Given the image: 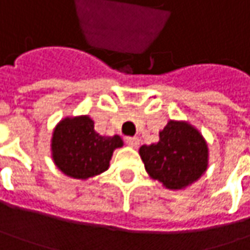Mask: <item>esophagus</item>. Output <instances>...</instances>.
Listing matches in <instances>:
<instances>
[{"instance_id":"34e87169","label":"esophagus","mask_w":250,"mask_h":250,"mask_svg":"<svg viewBox=\"0 0 250 250\" xmlns=\"http://www.w3.org/2000/svg\"><path fill=\"white\" fill-rule=\"evenodd\" d=\"M125 143L132 146V147H136V146L139 145V139L135 138V136H126V138H125Z\"/></svg>"}]
</instances>
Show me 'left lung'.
<instances>
[{
    "mask_svg": "<svg viewBox=\"0 0 250 250\" xmlns=\"http://www.w3.org/2000/svg\"><path fill=\"white\" fill-rule=\"evenodd\" d=\"M140 157L150 177L169 189L185 188L200 177L207 166V146L190 125L169 121L160 132L159 143L142 146Z\"/></svg>",
    "mask_w": 250,
    "mask_h": 250,
    "instance_id": "left-lung-1",
    "label": "left lung"
}]
</instances>
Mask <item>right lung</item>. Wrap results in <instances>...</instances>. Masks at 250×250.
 <instances>
[{"mask_svg": "<svg viewBox=\"0 0 250 250\" xmlns=\"http://www.w3.org/2000/svg\"><path fill=\"white\" fill-rule=\"evenodd\" d=\"M122 146L120 136H101L89 117L66 118L53 135V159L63 174L78 179L94 177L110 166L112 151Z\"/></svg>", "mask_w": 250, "mask_h": 250, "instance_id": "add662e5", "label": "right lung"}]
</instances>
